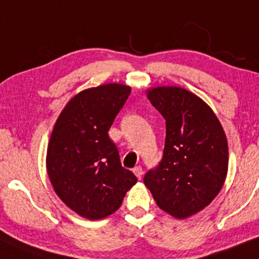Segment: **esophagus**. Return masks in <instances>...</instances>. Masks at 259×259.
I'll list each match as a JSON object with an SVG mask.
<instances>
[{
	"instance_id": "esophagus-1",
	"label": "esophagus",
	"mask_w": 259,
	"mask_h": 259,
	"mask_svg": "<svg viewBox=\"0 0 259 259\" xmlns=\"http://www.w3.org/2000/svg\"><path fill=\"white\" fill-rule=\"evenodd\" d=\"M133 171H134V174H135V175H136V177H138L139 180H141V177L143 175L142 167L141 166H136V167H134Z\"/></svg>"
}]
</instances>
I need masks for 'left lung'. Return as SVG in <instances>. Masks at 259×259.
Instances as JSON below:
<instances>
[{"label": "left lung", "instance_id": "left-lung-1", "mask_svg": "<svg viewBox=\"0 0 259 259\" xmlns=\"http://www.w3.org/2000/svg\"><path fill=\"white\" fill-rule=\"evenodd\" d=\"M147 98L166 121L163 158L143 182L161 210L179 220L206 207L228 172V142L210 106L179 87L149 89Z\"/></svg>", "mask_w": 259, "mask_h": 259}]
</instances>
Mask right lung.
Segmentation results:
<instances>
[{"label": "right lung", "mask_w": 259, "mask_h": 259, "mask_svg": "<svg viewBox=\"0 0 259 259\" xmlns=\"http://www.w3.org/2000/svg\"><path fill=\"white\" fill-rule=\"evenodd\" d=\"M130 92L124 84L108 83L78 93L62 110L49 140L47 171L53 188L71 210L88 220L116 212L138 182L121 166L108 136Z\"/></svg>", "instance_id": "1"}]
</instances>
